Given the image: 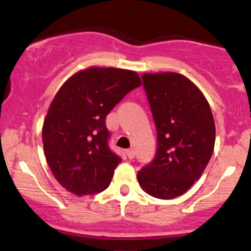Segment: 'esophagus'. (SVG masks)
<instances>
[{"instance_id":"1","label":"esophagus","mask_w":251,"mask_h":251,"mask_svg":"<svg viewBox=\"0 0 251 251\" xmlns=\"http://www.w3.org/2000/svg\"><path fill=\"white\" fill-rule=\"evenodd\" d=\"M126 155H127L128 159H133L135 158V151H133L132 148L127 149V151H126Z\"/></svg>"}]
</instances>
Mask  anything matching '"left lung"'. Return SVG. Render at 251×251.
<instances>
[{
  "label": "left lung",
  "mask_w": 251,
  "mask_h": 251,
  "mask_svg": "<svg viewBox=\"0 0 251 251\" xmlns=\"http://www.w3.org/2000/svg\"><path fill=\"white\" fill-rule=\"evenodd\" d=\"M144 91L156 127V154L137 173L144 192L174 199L201 178L212 155L215 123L206 98L177 73L143 74Z\"/></svg>",
  "instance_id": "left-lung-1"
}]
</instances>
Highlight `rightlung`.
I'll use <instances>...</instances> for the list:
<instances>
[{
    "label": "right lung",
    "mask_w": 251,
    "mask_h": 251,
    "mask_svg": "<svg viewBox=\"0 0 251 251\" xmlns=\"http://www.w3.org/2000/svg\"><path fill=\"white\" fill-rule=\"evenodd\" d=\"M140 86L131 70L88 68L59 88L45 119L42 142L48 166L67 191L81 197L108 188L121 158L109 148L105 118Z\"/></svg>",
    "instance_id": "right-lung-1"
}]
</instances>
